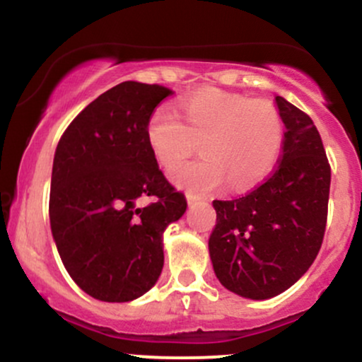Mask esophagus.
Returning <instances> with one entry per match:
<instances>
[{
  "mask_svg": "<svg viewBox=\"0 0 362 362\" xmlns=\"http://www.w3.org/2000/svg\"><path fill=\"white\" fill-rule=\"evenodd\" d=\"M187 201H189V204H197L199 201H201V197L199 195H194V194H187Z\"/></svg>",
  "mask_w": 362,
  "mask_h": 362,
  "instance_id": "obj_1",
  "label": "esophagus"
}]
</instances>
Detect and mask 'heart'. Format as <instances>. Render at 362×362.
<instances>
[{"mask_svg": "<svg viewBox=\"0 0 362 362\" xmlns=\"http://www.w3.org/2000/svg\"><path fill=\"white\" fill-rule=\"evenodd\" d=\"M178 114L161 105L149 115L146 139L156 161L173 170L197 151L204 158L173 172V180L204 190L223 184L235 190L267 177L281 155V112L264 98L221 90H202L180 103Z\"/></svg>", "mask_w": 362, "mask_h": 362, "instance_id": "b5f03b06", "label": "heart"}]
</instances>
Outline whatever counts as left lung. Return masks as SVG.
<instances>
[{"instance_id":"obj_1","label":"left lung","mask_w":362,"mask_h":362,"mask_svg":"<svg viewBox=\"0 0 362 362\" xmlns=\"http://www.w3.org/2000/svg\"><path fill=\"white\" fill-rule=\"evenodd\" d=\"M286 126L276 170L250 192L214 201L209 253L226 289L267 300L294 284L317 259L325 235L330 163L308 114L276 97Z\"/></svg>"}]
</instances>
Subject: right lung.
<instances>
[{
	"label": "right lung",
	"mask_w": 362,
	"mask_h": 362,
	"mask_svg": "<svg viewBox=\"0 0 362 362\" xmlns=\"http://www.w3.org/2000/svg\"><path fill=\"white\" fill-rule=\"evenodd\" d=\"M172 93L120 83L73 119L56 148L54 242L66 271L95 300L126 303L151 289L163 269V231L187 209L146 139L149 115ZM139 197L156 201L139 208Z\"/></svg>",
	"instance_id": "1"
}]
</instances>
